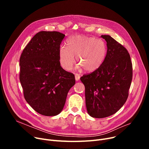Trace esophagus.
Here are the masks:
<instances>
[{
  "mask_svg": "<svg viewBox=\"0 0 149 149\" xmlns=\"http://www.w3.org/2000/svg\"><path fill=\"white\" fill-rule=\"evenodd\" d=\"M75 80L79 81L80 79V75L79 74H75Z\"/></svg>",
  "mask_w": 149,
  "mask_h": 149,
  "instance_id": "34e87169",
  "label": "esophagus"
}]
</instances>
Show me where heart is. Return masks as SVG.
<instances>
[{
	"label": "heart",
	"mask_w": 149,
	"mask_h": 149,
	"mask_svg": "<svg viewBox=\"0 0 149 149\" xmlns=\"http://www.w3.org/2000/svg\"><path fill=\"white\" fill-rule=\"evenodd\" d=\"M107 54V46L104 41L94 37L76 36L66 41V47L59 49V61L63 68L70 70L75 63L87 72H93L102 65Z\"/></svg>",
	"instance_id": "b5f03b06"
}]
</instances>
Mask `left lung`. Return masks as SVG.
Here are the masks:
<instances>
[{
  "instance_id": "8db88e82",
  "label": "left lung",
  "mask_w": 149,
  "mask_h": 149,
  "mask_svg": "<svg viewBox=\"0 0 149 149\" xmlns=\"http://www.w3.org/2000/svg\"><path fill=\"white\" fill-rule=\"evenodd\" d=\"M101 37L107 42L106 57L98 69L80 78L88 112L97 118L115 113L126 103L133 74L127 50L110 36Z\"/></svg>"
}]
</instances>
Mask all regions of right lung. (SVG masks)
<instances>
[{
    "label": "right lung",
    "instance_id": "add662e5",
    "mask_svg": "<svg viewBox=\"0 0 149 149\" xmlns=\"http://www.w3.org/2000/svg\"><path fill=\"white\" fill-rule=\"evenodd\" d=\"M65 36L57 31H40L31 38L20 58L19 78L25 99L45 116L61 112L75 83L74 75L60 64L59 49Z\"/></svg>",
    "mask_w": 149,
    "mask_h": 149
}]
</instances>
